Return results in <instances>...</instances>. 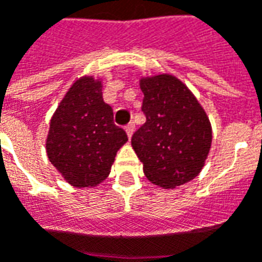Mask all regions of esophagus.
<instances>
[{
  "instance_id": "esophagus-1",
  "label": "esophagus",
  "mask_w": 262,
  "mask_h": 262,
  "mask_svg": "<svg viewBox=\"0 0 262 262\" xmlns=\"http://www.w3.org/2000/svg\"><path fill=\"white\" fill-rule=\"evenodd\" d=\"M124 130L127 133V138H132V135H133V130H135V126L133 124H127L126 127H124Z\"/></svg>"
}]
</instances>
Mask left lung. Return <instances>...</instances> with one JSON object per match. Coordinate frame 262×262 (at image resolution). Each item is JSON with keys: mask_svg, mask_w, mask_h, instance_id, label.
<instances>
[{"mask_svg": "<svg viewBox=\"0 0 262 262\" xmlns=\"http://www.w3.org/2000/svg\"><path fill=\"white\" fill-rule=\"evenodd\" d=\"M146 123L132 136L146 178L173 189L202 170L212 142V127L196 97L179 79L159 74L140 80Z\"/></svg>", "mask_w": 262, "mask_h": 262, "instance_id": "1", "label": "left lung"}]
</instances>
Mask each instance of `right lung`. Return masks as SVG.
I'll return each instance as SVG.
<instances>
[{"label":"right lung","instance_id":"1","mask_svg":"<svg viewBox=\"0 0 262 262\" xmlns=\"http://www.w3.org/2000/svg\"><path fill=\"white\" fill-rule=\"evenodd\" d=\"M127 142L103 100L101 81L81 77L66 93L51 117L47 156L67 182L96 186L110 173L117 150Z\"/></svg>","mask_w":262,"mask_h":262}]
</instances>
